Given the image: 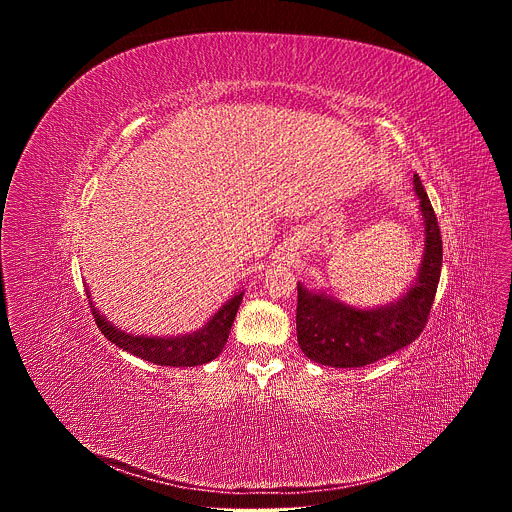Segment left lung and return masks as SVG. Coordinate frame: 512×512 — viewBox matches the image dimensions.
I'll list each match as a JSON object with an SVG mask.
<instances>
[{
	"instance_id": "left-lung-1",
	"label": "left lung",
	"mask_w": 512,
	"mask_h": 512,
	"mask_svg": "<svg viewBox=\"0 0 512 512\" xmlns=\"http://www.w3.org/2000/svg\"><path fill=\"white\" fill-rule=\"evenodd\" d=\"M413 188L419 198L425 247L407 294L387 306L362 310L298 283V344L310 360L336 369L367 367L423 332L440 283L444 251L440 225L417 174Z\"/></svg>"
}]
</instances>
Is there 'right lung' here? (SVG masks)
Listing matches in <instances>:
<instances>
[{
    "label": "right lung",
    "instance_id": "1",
    "mask_svg": "<svg viewBox=\"0 0 512 512\" xmlns=\"http://www.w3.org/2000/svg\"><path fill=\"white\" fill-rule=\"evenodd\" d=\"M243 294L245 291H239V294L227 300L196 332L180 336H133L107 322L105 316H101V312L95 308L91 294L87 291L95 322L105 338L115 346L131 352L133 356L160 364V367H198V364H206L221 354L231 334L237 310L243 302Z\"/></svg>",
    "mask_w": 512,
    "mask_h": 512
}]
</instances>
